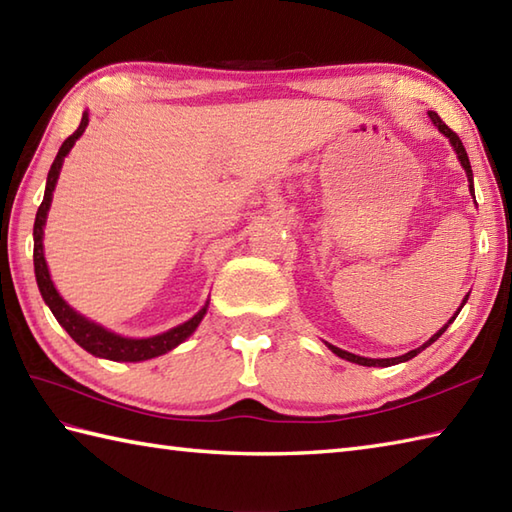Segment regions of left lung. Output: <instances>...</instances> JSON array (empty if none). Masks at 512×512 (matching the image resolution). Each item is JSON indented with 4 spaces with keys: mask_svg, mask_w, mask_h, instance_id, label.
Wrapping results in <instances>:
<instances>
[{
    "mask_svg": "<svg viewBox=\"0 0 512 512\" xmlns=\"http://www.w3.org/2000/svg\"><path fill=\"white\" fill-rule=\"evenodd\" d=\"M429 118H431V123L438 127V132H442L444 136L449 138V143H451V147L455 149V154H458V160H460V165L464 167V171H466V178H469V191H471V195H473V200H475V189H473V171H471V162H469V156H466V149H464V145H462V140H460V136L453 132L451 127H447L442 123V118L436 114V112H429ZM466 299H469V295L464 297V301H462V306L466 303ZM462 306H460V310H462ZM460 310L453 314V317L449 319V323H453L455 321V317H458L460 314ZM449 323L444 325V328H440L436 334L431 336V339L427 341V343H422L420 347H416V350H411V352H407V354H402V356H396V358H365V356H356V354H350V352H345V350H341V347H334V345H330V343H325L330 347V350L336 354V356H341V358H345V361H350V363H356V365H365V367H389V365H398V363H405V361H409V358H413V356H418L424 347H429L433 341H438L440 336H442V332L449 328Z\"/></svg>",
    "mask_w": 512,
    "mask_h": 512,
    "instance_id": "8db88e82",
    "label": "left lung"
}]
</instances>
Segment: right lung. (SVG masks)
Wrapping results in <instances>:
<instances>
[{"label":"right lung","mask_w":512,"mask_h":512,"mask_svg":"<svg viewBox=\"0 0 512 512\" xmlns=\"http://www.w3.org/2000/svg\"><path fill=\"white\" fill-rule=\"evenodd\" d=\"M88 123H90L88 112H83L79 129H76L72 136L63 140V145L59 147V154H57V158H54L52 167L48 171L46 193H43V202H41L37 217H35V231H32V237H35V250H32V259H35L37 286H39L43 301H46V306L52 310L54 319L59 321L61 328L68 332L85 352H90L99 358H107V361H125V363L147 361V358H156L160 354H167L169 350H173V347H178L182 341H187L189 336L195 332V328L200 325V321L204 319L206 308H209V301L204 303V308L195 314V317L184 321L182 325H176V328H171L158 336H149V339H127V336L105 330L103 325L85 319L83 314L72 310L68 303L63 301L57 288H54L50 273H48L46 257H43V226H46V217H48V209L52 202V191H54V187H57L63 158L70 154V149L74 147L76 140L81 138Z\"/></svg>","instance_id":"1"}]
</instances>
